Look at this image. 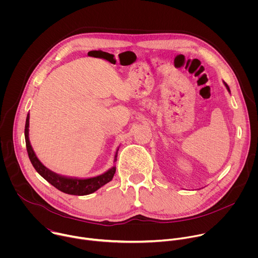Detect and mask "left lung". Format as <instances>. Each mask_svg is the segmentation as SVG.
<instances>
[{"instance_id":"obj_1","label":"left lung","mask_w":258,"mask_h":258,"mask_svg":"<svg viewBox=\"0 0 258 258\" xmlns=\"http://www.w3.org/2000/svg\"><path fill=\"white\" fill-rule=\"evenodd\" d=\"M224 85H225V87H226V88H227V90H228V92H229V93H231V91H230V88H229V86H228V85H227V84H226V83H225V82H224Z\"/></svg>"}]
</instances>
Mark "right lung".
Returning a JSON list of instances; mask_svg holds the SVG:
<instances>
[{
	"mask_svg": "<svg viewBox=\"0 0 258 258\" xmlns=\"http://www.w3.org/2000/svg\"><path fill=\"white\" fill-rule=\"evenodd\" d=\"M24 136H25L27 154L34 169L38 171V173L42 175L48 182H50L52 186H54L56 189H58L63 193H66L69 195H77V196H85V195L92 194L111 180L115 173V170H116L115 164L110 167L104 173L96 176H92V177H75V176H67V175L56 173L51 169H49L48 167H46L40 161V159L35 155L32 149V146L29 141V113L26 116ZM118 149L119 148L116 149V152L114 154L113 163L116 162Z\"/></svg>",
	"mask_w": 258,
	"mask_h": 258,
	"instance_id": "add662e5",
	"label": "right lung"
}]
</instances>
